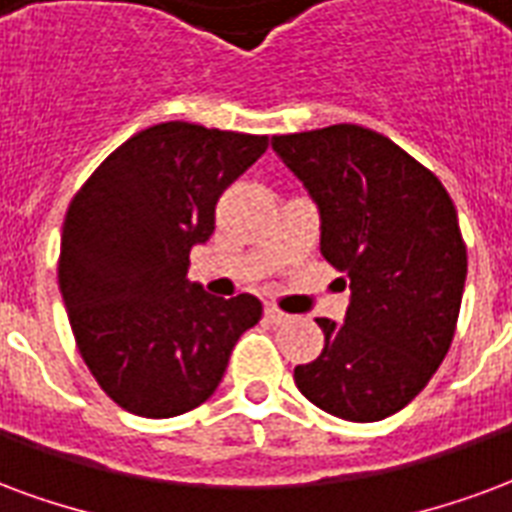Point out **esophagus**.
Returning <instances> with one entry per match:
<instances>
[{
    "label": "esophagus",
    "mask_w": 512,
    "mask_h": 512,
    "mask_svg": "<svg viewBox=\"0 0 512 512\" xmlns=\"http://www.w3.org/2000/svg\"><path fill=\"white\" fill-rule=\"evenodd\" d=\"M266 317L274 325H282V323H287V320H290V314L282 312V309H276V306H271V304L266 306Z\"/></svg>",
    "instance_id": "1"
}]
</instances>
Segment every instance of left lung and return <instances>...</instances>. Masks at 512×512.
Returning <instances> with one entry per match:
<instances>
[{"label":"left lung","instance_id":"1","mask_svg":"<svg viewBox=\"0 0 512 512\" xmlns=\"http://www.w3.org/2000/svg\"><path fill=\"white\" fill-rule=\"evenodd\" d=\"M320 208V252L350 285L344 323L320 317L323 352L295 385L336 418L372 423L418 396L448 355L467 246L442 181L358 124L274 135Z\"/></svg>","mask_w":512,"mask_h":512}]
</instances>
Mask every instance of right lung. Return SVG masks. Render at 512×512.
Returning <instances> with one entry per match:
<instances>
[{"label": "right lung", "mask_w": 512, "mask_h": 512, "mask_svg": "<svg viewBox=\"0 0 512 512\" xmlns=\"http://www.w3.org/2000/svg\"><path fill=\"white\" fill-rule=\"evenodd\" d=\"M266 135L165 121L121 143L78 189L62 227L59 290L75 344L121 410L173 418L217 391L255 295L214 298L187 279L219 195Z\"/></svg>", "instance_id": "right-lung-1"}]
</instances>
